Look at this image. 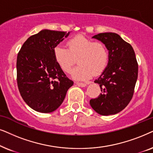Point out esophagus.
<instances>
[{
    "instance_id": "34e87169",
    "label": "esophagus",
    "mask_w": 153,
    "mask_h": 153,
    "mask_svg": "<svg viewBox=\"0 0 153 153\" xmlns=\"http://www.w3.org/2000/svg\"><path fill=\"white\" fill-rule=\"evenodd\" d=\"M76 85H78V86H80V87H84L85 86H87L88 84H87V83H83V82H76Z\"/></svg>"
}]
</instances>
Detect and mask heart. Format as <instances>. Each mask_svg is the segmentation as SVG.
<instances>
[{
  "instance_id": "obj_1",
  "label": "heart",
  "mask_w": 153,
  "mask_h": 153,
  "mask_svg": "<svg viewBox=\"0 0 153 153\" xmlns=\"http://www.w3.org/2000/svg\"><path fill=\"white\" fill-rule=\"evenodd\" d=\"M68 49L62 45L54 48V57L63 71L70 73L73 65L79 64L73 69L71 75L75 80H85L91 74H100L108 62V51L103 42H94L84 36H77L66 42Z\"/></svg>"
}]
</instances>
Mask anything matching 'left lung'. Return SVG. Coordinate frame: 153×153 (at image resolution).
Segmentation results:
<instances>
[{
  "label": "left lung",
  "mask_w": 153,
  "mask_h": 153,
  "mask_svg": "<svg viewBox=\"0 0 153 153\" xmlns=\"http://www.w3.org/2000/svg\"><path fill=\"white\" fill-rule=\"evenodd\" d=\"M93 38L102 42L108 50V62L94 82L101 93L89 101L91 108L101 115H115L129 104L138 78V63L131 45L115 33H101Z\"/></svg>",
  "instance_id": "obj_1"
}]
</instances>
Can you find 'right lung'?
I'll return each mask as SVG.
<instances>
[{
  "label": "right lung",
  "mask_w": 153,
  "mask_h": 153,
  "mask_svg": "<svg viewBox=\"0 0 153 153\" xmlns=\"http://www.w3.org/2000/svg\"><path fill=\"white\" fill-rule=\"evenodd\" d=\"M70 32L44 29L26 40L18 53L17 80L22 99L40 113H52L73 85L54 57V48Z\"/></svg>",
  "instance_id": "right-lung-1"
}]
</instances>
